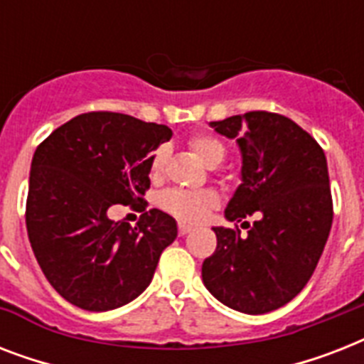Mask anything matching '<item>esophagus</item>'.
Segmentation results:
<instances>
[{
  "instance_id": "obj_1",
  "label": "esophagus",
  "mask_w": 364,
  "mask_h": 364,
  "mask_svg": "<svg viewBox=\"0 0 364 364\" xmlns=\"http://www.w3.org/2000/svg\"><path fill=\"white\" fill-rule=\"evenodd\" d=\"M191 230H193V227H188L185 223H179V236H187Z\"/></svg>"
}]
</instances>
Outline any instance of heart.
<instances>
[{"instance_id":"obj_1","label":"heart","mask_w":364,"mask_h":364,"mask_svg":"<svg viewBox=\"0 0 364 364\" xmlns=\"http://www.w3.org/2000/svg\"><path fill=\"white\" fill-rule=\"evenodd\" d=\"M191 149L198 154V159L205 162L208 166L219 164L227 149L219 139L211 136H194L188 141ZM166 164V149H156L151 156V171L153 176H159L160 171L164 170ZM217 196L210 191H185V188H170L160 196V205L164 208L168 213H171L177 219L188 223H196L204 219L205 211L210 210L211 205H215Z\"/></svg>"}]
</instances>
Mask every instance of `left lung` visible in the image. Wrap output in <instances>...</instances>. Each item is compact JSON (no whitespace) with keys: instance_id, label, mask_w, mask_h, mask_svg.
Instances as JSON below:
<instances>
[{"instance_id":"8db88e82","label":"left lung","mask_w":364,"mask_h":364,"mask_svg":"<svg viewBox=\"0 0 364 364\" xmlns=\"http://www.w3.org/2000/svg\"><path fill=\"white\" fill-rule=\"evenodd\" d=\"M210 126L242 151V185L225 217L247 234L213 228L217 249L202 279L228 308L268 314L304 289L325 249L333 225L327 159L308 132L277 113L249 111ZM247 216L255 221L243 222Z\"/></svg>"}]
</instances>
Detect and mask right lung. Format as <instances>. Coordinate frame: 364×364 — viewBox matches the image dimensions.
<instances>
[{"mask_svg":"<svg viewBox=\"0 0 364 364\" xmlns=\"http://www.w3.org/2000/svg\"><path fill=\"white\" fill-rule=\"evenodd\" d=\"M171 130L130 115L92 111L73 117L36 149L26 228L48 283L77 308H121L149 287L177 223L160 210L136 227L111 221V205H145L151 156ZM139 201V205L135 202Z\"/></svg>","mask_w":364,"mask_h":364,"instance_id":"right-lung-1","label":"right lung"}]
</instances>
